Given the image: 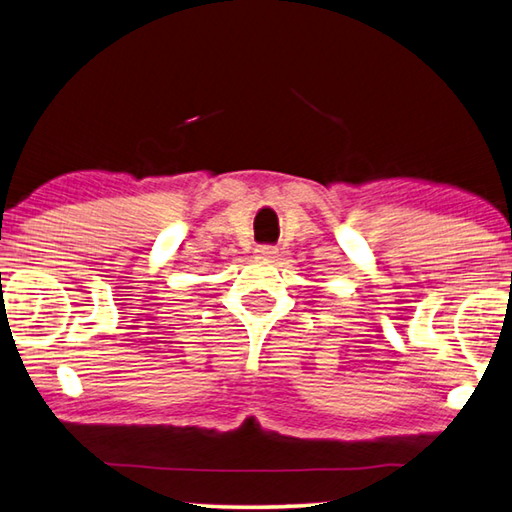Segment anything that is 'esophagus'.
Returning a JSON list of instances; mask_svg holds the SVG:
<instances>
[{"label": "esophagus", "instance_id": "1", "mask_svg": "<svg viewBox=\"0 0 512 512\" xmlns=\"http://www.w3.org/2000/svg\"><path fill=\"white\" fill-rule=\"evenodd\" d=\"M255 253L259 259H273L277 255V248L275 246H257Z\"/></svg>", "mask_w": 512, "mask_h": 512}]
</instances>
